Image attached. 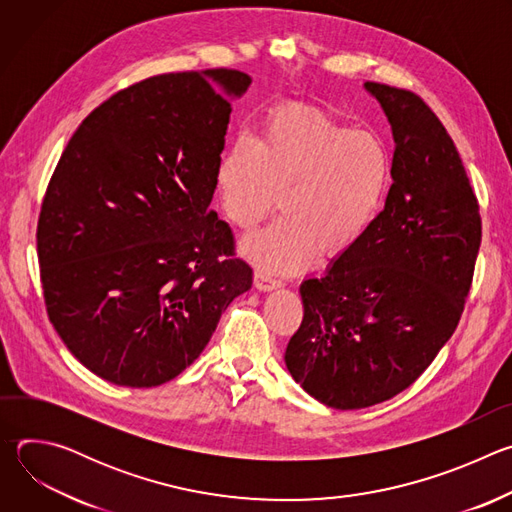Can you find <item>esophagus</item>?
<instances>
[{"instance_id":"obj_1","label":"esophagus","mask_w":512,"mask_h":512,"mask_svg":"<svg viewBox=\"0 0 512 512\" xmlns=\"http://www.w3.org/2000/svg\"><path fill=\"white\" fill-rule=\"evenodd\" d=\"M253 283H255V287H257L259 291H271V289H275V287H279V285H281V283H279V279H275V277L267 275L265 271H255Z\"/></svg>"}]
</instances>
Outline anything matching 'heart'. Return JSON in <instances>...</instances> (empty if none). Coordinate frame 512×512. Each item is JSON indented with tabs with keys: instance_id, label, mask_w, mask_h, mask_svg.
Wrapping results in <instances>:
<instances>
[{
	"instance_id": "b5f03b06",
	"label": "heart",
	"mask_w": 512,
	"mask_h": 512,
	"mask_svg": "<svg viewBox=\"0 0 512 512\" xmlns=\"http://www.w3.org/2000/svg\"><path fill=\"white\" fill-rule=\"evenodd\" d=\"M391 158L379 135L316 109L271 115L259 139L237 137L216 168L229 223L251 231L275 210L283 218L247 237L241 253L263 271L298 273L352 251L383 208Z\"/></svg>"
}]
</instances>
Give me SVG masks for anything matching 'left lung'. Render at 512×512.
Returning <instances> with one entry per match:
<instances>
[{
  "instance_id": "left-lung-1",
  "label": "left lung",
  "mask_w": 512,
  "mask_h": 512,
  "mask_svg": "<svg viewBox=\"0 0 512 512\" xmlns=\"http://www.w3.org/2000/svg\"><path fill=\"white\" fill-rule=\"evenodd\" d=\"M391 125L385 208L322 277L300 285L304 320L285 367L332 409H364L405 391L454 334L482 225L442 121L413 93L364 83Z\"/></svg>"
}]
</instances>
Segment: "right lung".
<instances>
[{"mask_svg": "<svg viewBox=\"0 0 512 512\" xmlns=\"http://www.w3.org/2000/svg\"><path fill=\"white\" fill-rule=\"evenodd\" d=\"M241 70L145 79L70 137L38 221L50 322L66 348L119 387H158L200 356L251 289L233 233L210 210Z\"/></svg>", "mask_w": 512, "mask_h": 512, "instance_id": "obj_1", "label": "right lung"}]
</instances>
